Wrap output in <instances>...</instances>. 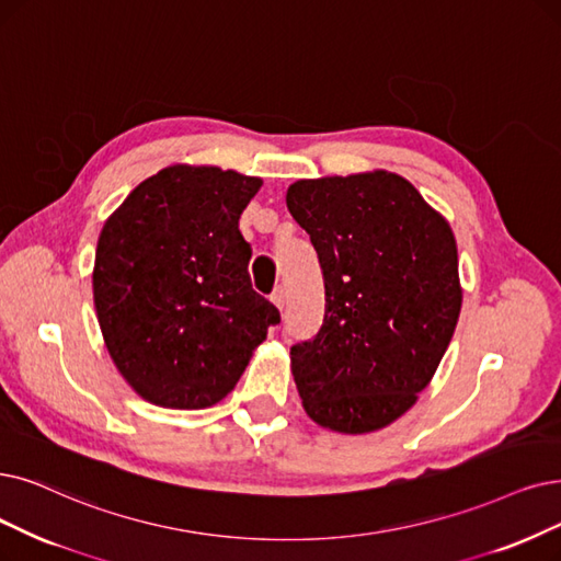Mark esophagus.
<instances>
[{
	"label": "esophagus",
	"mask_w": 561,
	"mask_h": 561,
	"mask_svg": "<svg viewBox=\"0 0 561 561\" xmlns=\"http://www.w3.org/2000/svg\"><path fill=\"white\" fill-rule=\"evenodd\" d=\"M272 301H274V306H276L278 310H283V308H285V301H287V297H285V289H283V287H276V289H274Z\"/></svg>",
	"instance_id": "34e87169"
}]
</instances>
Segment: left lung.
Instances as JSON below:
<instances>
[{"label": "left lung", "mask_w": 561, "mask_h": 561, "mask_svg": "<svg viewBox=\"0 0 561 561\" xmlns=\"http://www.w3.org/2000/svg\"><path fill=\"white\" fill-rule=\"evenodd\" d=\"M289 214L324 274V324L289 350L306 414L364 435L405 414L449 347L462 306L454 230L389 170L299 179Z\"/></svg>", "instance_id": "left-lung-1"}]
</instances>
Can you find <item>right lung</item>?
I'll return each mask as SVG.
<instances>
[{"label":"right lung","instance_id":"1","mask_svg":"<svg viewBox=\"0 0 561 561\" xmlns=\"http://www.w3.org/2000/svg\"><path fill=\"white\" fill-rule=\"evenodd\" d=\"M260 186V176L176 163L105 220L92 274L96 318L112 364L151 405H216L280 322L251 285V245L239 232Z\"/></svg>","mask_w":561,"mask_h":561}]
</instances>
